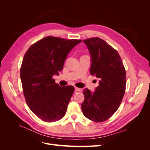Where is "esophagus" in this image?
<instances>
[{
	"label": "esophagus",
	"mask_w": 150,
	"mask_h": 150,
	"mask_svg": "<svg viewBox=\"0 0 150 150\" xmlns=\"http://www.w3.org/2000/svg\"><path fill=\"white\" fill-rule=\"evenodd\" d=\"M75 90L76 91H81V89L78 88H77V87L75 88Z\"/></svg>",
	"instance_id": "obj_1"
}]
</instances>
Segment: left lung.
I'll return each instance as SVG.
<instances>
[{"mask_svg": "<svg viewBox=\"0 0 150 150\" xmlns=\"http://www.w3.org/2000/svg\"><path fill=\"white\" fill-rule=\"evenodd\" d=\"M91 56L90 73L99 78V86L91 93L83 90L84 100L81 109L85 117L96 122H103L117 111L126 89V71L116 50L99 38L86 39Z\"/></svg>", "mask_w": 150, "mask_h": 150, "instance_id": "obj_1", "label": "left lung"}]
</instances>
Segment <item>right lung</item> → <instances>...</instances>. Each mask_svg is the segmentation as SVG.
Segmentation results:
<instances>
[{
    "label": "right lung",
    "instance_id": "add662e5",
    "mask_svg": "<svg viewBox=\"0 0 150 150\" xmlns=\"http://www.w3.org/2000/svg\"><path fill=\"white\" fill-rule=\"evenodd\" d=\"M81 42L47 36L25 54L20 71L25 99L30 110L44 121H56L66 115L74 88L61 87L52 77L62 70L67 54Z\"/></svg>",
    "mask_w": 150,
    "mask_h": 150
}]
</instances>
